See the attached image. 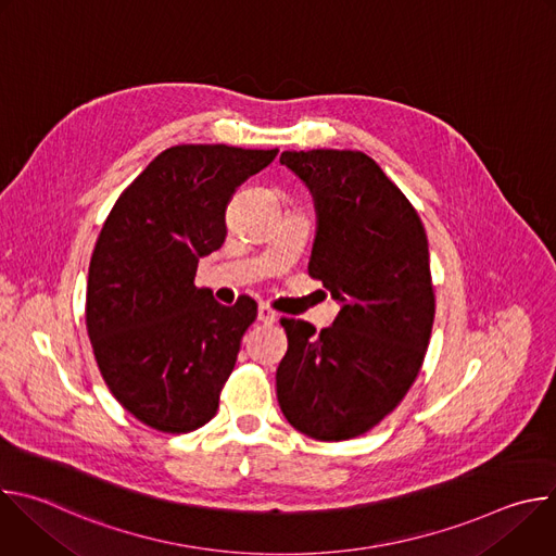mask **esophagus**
I'll return each mask as SVG.
<instances>
[{"label":"esophagus","mask_w":556,"mask_h":556,"mask_svg":"<svg viewBox=\"0 0 556 556\" xmlns=\"http://www.w3.org/2000/svg\"><path fill=\"white\" fill-rule=\"evenodd\" d=\"M257 319H260L262 324L270 326V324H275V321H277V312H275L270 305L262 303V305L257 307Z\"/></svg>","instance_id":"obj_1"}]
</instances>
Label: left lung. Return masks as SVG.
Instances as JSON below:
<instances>
[{
	"label": "left lung",
	"mask_w": 556,
	"mask_h": 556,
	"mask_svg": "<svg viewBox=\"0 0 556 556\" xmlns=\"http://www.w3.org/2000/svg\"><path fill=\"white\" fill-rule=\"evenodd\" d=\"M314 198L316 237L307 273L341 312L316 334L281 319L288 352L277 401L301 433L339 442L363 435L414 384L431 339L435 294L418 211L363 151H283Z\"/></svg>",
	"instance_id": "8db88e82"
}]
</instances>
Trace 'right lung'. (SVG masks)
<instances>
[{"label": "right lung", "instance_id": "obj_1", "mask_svg": "<svg viewBox=\"0 0 556 556\" xmlns=\"http://www.w3.org/2000/svg\"><path fill=\"white\" fill-rule=\"evenodd\" d=\"M277 153L169 147L121 193L101 228L88 275V337L114 399L151 429L189 433L217 414L257 303H217L195 286V270L224 244L235 189Z\"/></svg>", "mask_w": 556, "mask_h": 556}]
</instances>
